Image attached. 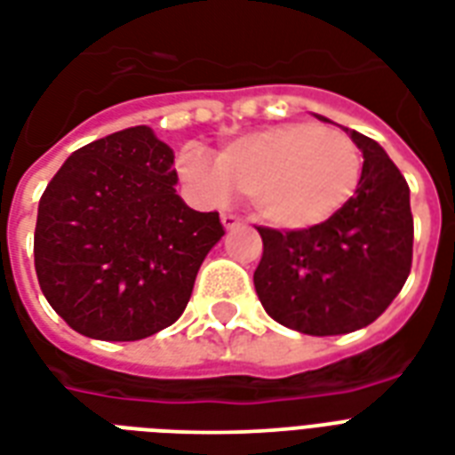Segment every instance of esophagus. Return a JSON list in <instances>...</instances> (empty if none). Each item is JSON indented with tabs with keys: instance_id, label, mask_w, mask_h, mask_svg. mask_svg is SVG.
Here are the masks:
<instances>
[{
	"instance_id": "obj_1",
	"label": "esophagus",
	"mask_w": 455,
	"mask_h": 455,
	"mask_svg": "<svg viewBox=\"0 0 455 455\" xmlns=\"http://www.w3.org/2000/svg\"><path fill=\"white\" fill-rule=\"evenodd\" d=\"M220 223H223V228L228 232L237 230L239 225H244V223H242V218L235 216V213H223V216H220Z\"/></svg>"
}]
</instances>
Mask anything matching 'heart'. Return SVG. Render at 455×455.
Instances as JSON below:
<instances>
[{
	"instance_id": "heart-1",
	"label": "heart",
	"mask_w": 455,
	"mask_h": 455,
	"mask_svg": "<svg viewBox=\"0 0 455 455\" xmlns=\"http://www.w3.org/2000/svg\"><path fill=\"white\" fill-rule=\"evenodd\" d=\"M178 171L204 202L223 204L237 188L267 225L306 230L330 220L354 196L363 158L341 130L283 123L225 144L218 158L185 147Z\"/></svg>"
}]
</instances>
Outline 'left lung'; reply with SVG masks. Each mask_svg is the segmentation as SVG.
Here are the masks:
<instances>
[{
  "label": "left lung",
  "mask_w": 455,
  "mask_h": 455,
  "mask_svg": "<svg viewBox=\"0 0 455 455\" xmlns=\"http://www.w3.org/2000/svg\"><path fill=\"white\" fill-rule=\"evenodd\" d=\"M347 132L363 151L355 195L308 230L259 228L263 256L253 287L260 304L280 325L313 337L354 332L378 320L413 260L406 178L375 140Z\"/></svg>",
  "instance_id": "left-lung-1"
}]
</instances>
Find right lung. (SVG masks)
Wrapping results in <instances>:
<instances>
[{
  "instance_id": "1",
  "label": "right lung",
  "mask_w": 455,
  "mask_h": 455,
  "mask_svg": "<svg viewBox=\"0 0 455 455\" xmlns=\"http://www.w3.org/2000/svg\"><path fill=\"white\" fill-rule=\"evenodd\" d=\"M172 149L147 125L73 151L44 189L35 270L49 306L76 332L137 341L182 315L206 253L225 235L218 213L175 192Z\"/></svg>"
}]
</instances>
